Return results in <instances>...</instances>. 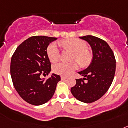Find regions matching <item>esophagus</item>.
<instances>
[{"mask_svg": "<svg viewBox=\"0 0 128 128\" xmlns=\"http://www.w3.org/2000/svg\"><path fill=\"white\" fill-rule=\"evenodd\" d=\"M67 79V77L66 76H61V80H65Z\"/></svg>", "mask_w": 128, "mask_h": 128, "instance_id": "esophagus-1", "label": "esophagus"}]
</instances>
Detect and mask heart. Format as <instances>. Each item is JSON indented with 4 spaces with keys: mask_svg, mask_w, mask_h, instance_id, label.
Returning <instances> with one entry per match:
<instances>
[{
    "mask_svg": "<svg viewBox=\"0 0 128 128\" xmlns=\"http://www.w3.org/2000/svg\"><path fill=\"white\" fill-rule=\"evenodd\" d=\"M62 46L74 52L73 59L76 60L78 63L85 66L91 61L92 56L90 53L87 50V44L83 40L76 38H70L64 40L61 42ZM46 54L50 62H55L59 59L60 52L58 46L55 43H51L48 45L46 49ZM78 64L76 62L71 63L59 62L53 66L52 70L55 74L68 76L77 70Z\"/></svg>",
    "mask_w": 128,
    "mask_h": 128,
    "instance_id": "obj_1",
    "label": "heart"
}]
</instances>
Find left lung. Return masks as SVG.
<instances>
[{
  "instance_id": "obj_1",
  "label": "left lung",
  "mask_w": 128,
  "mask_h": 128,
  "mask_svg": "<svg viewBox=\"0 0 128 128\" xmlns=\"http://www.w3.org/2000/svg\"><path fill=\"white\" fill-rule=\"evenodd\" d=\"M91 46L93 58L86 70L78 72L84 78L76 79L71 93L79 101L92 103L102 97L113 82L116 58L108 43L98 37L88 35L80 37Z\"/></svg>"
}]
</instances>
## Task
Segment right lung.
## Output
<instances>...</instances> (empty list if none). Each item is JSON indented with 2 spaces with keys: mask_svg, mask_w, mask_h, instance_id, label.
<instances>
[{
  "mask_svg": "<svg viewBox=\"0 0 128 128\" xmlns=\"http://www.w3.org/2000/svg\"><path fill=\"white\" fill-rule=\"evenodd\" d=\"M56 38L34 36L19 45L10 62L13 85L22 98L32 105L46 103L54 95L60 76L52 74L48 79L41 78L51 70L46 49Z\"/></svg>",
  "mask_w": 128,
  "mask_h": 128,
  "instance_id": "obj_1",
  "label": "right lung"
}]
</instances>
